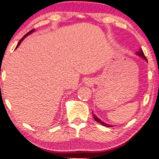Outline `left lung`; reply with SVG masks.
<instances>
[{
	"label": "left lung",
	"instance_id": "8db88e82",
	"mask_svg": "<svg viewBox=\"0 0 159 159\" xmlns=\"http://www.w3.org/2000/svg\"><path fill=\"white\" fill-rule=\"evenodd\" d=\"M137 55H139V56H140V57H142L143 58H144V59L146 60V61H148L147 58H146V56H145V55H144V53H143V50H142L141 48H140V50L138 51V52H137ZM93 119H94V120H96V121L98 122H99L100 124H102V125H104V126H106V127H112V125H107V124H106V123H104V122H103L102 121H101V120H100L98 117H96V116H95L94 115H93Z\"/></svg>",
	"mask_w": 159,
	"mask_h": 159
}]
</instances>
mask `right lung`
Listing matches in <instances>:
<instances>
[{"label":"right lung","mask_w":159,"mask_h":159,"mask_svg":"<svg viewBox=\"0 0 159 159\" xmlns=\"http://www.w3.org/2000/svg\"><path fill=\"white\" fill-rule=\"evenodd\" d=\"M34 30H31V31H30V32H29L27 33V34H26L25 35H24V37H22L21 39H20V41L19 42V43H18V44H17V46H16V48H18V47H19V44H20V43H21V42L22 41H23V39H24V38H25V37H26V36H27V35H29V34H31V33H32V32H34Z\"/></svg>","instance_id":"obj_1"}]
</instances>
